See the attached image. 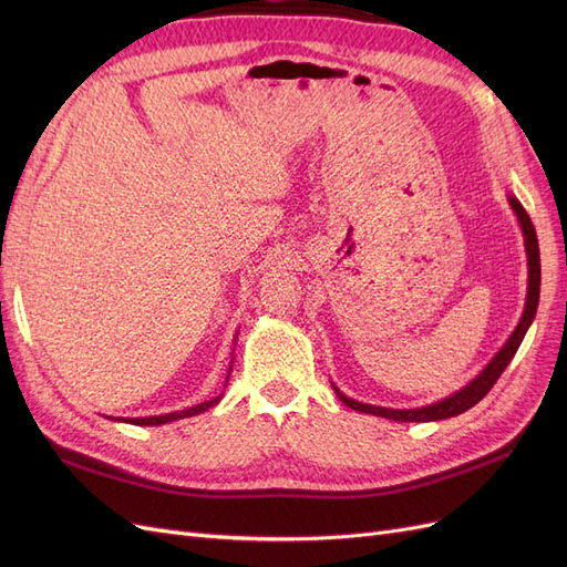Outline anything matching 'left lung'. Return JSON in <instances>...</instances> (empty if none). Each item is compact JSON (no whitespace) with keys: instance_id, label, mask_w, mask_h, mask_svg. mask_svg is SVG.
I'll use <instances>...</instances> for the list:
<instances>
[{"instance_id":"1","label":"left lung","mask_w":567,"mask_h":567,"mask_svg":"<svg viewBox=\"0 0 567 567\" xmlns=\"http://www.w3.org/2000/svg\"><path fill=\"white\" fill-rule=\"evenodd\" d=\"M511 208L516 210L518 221L523 227V236H525V250H527V265H529V284H527V302H525V312L520 317V323L516 326V331L511 333V338L506 340V346L496 352V357L487 364V369L477 375L475 381H471L466 388L458 390L452 398L442 400L437 404L431 406H421V409H385V406H373V404H362L354 402L350 398H346L338 388L336 394L340 398L342 404H348L354 411H362V414H373V416H383V419H392V421H440V419H452L456 414H463L471 406H475L485 394L494 388V383L499 381V375L504 373V369L508 367V362L513 359V354L518 352L520 342L529 329L532 319L537 315V305H539V284H542V267H539V244H537V231L532 227V219L525 213V208L520 205V200L508 198Z\"/></svg>"}]
</instances>
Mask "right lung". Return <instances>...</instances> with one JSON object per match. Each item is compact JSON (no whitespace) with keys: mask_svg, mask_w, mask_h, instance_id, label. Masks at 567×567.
<instances>
[{"mask_svg":"<svg viewBox=\"0 0 567 567\" xmlns=\"http://www.w3.org/2000/svg\"><path fill=\"white\" fill-rule=\"evenodd\" d=\"M221 400V394L210 402H203V404H196V406H188L184 411H175V414H165V416H148V419H127L130 423H136V425H161V423H169V421H177V419H186V416H196V414H203V411H208L210 406H215L217 402Z\"/></svg>","mask_w":567,"mask_h":567,"instance_id":"right-lung-1","label":"right lung"}]
</instances>
